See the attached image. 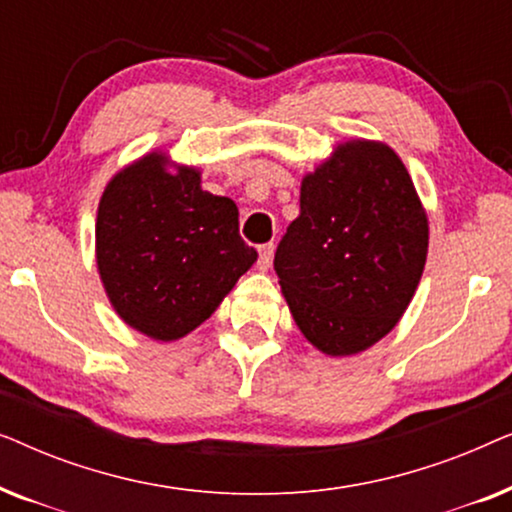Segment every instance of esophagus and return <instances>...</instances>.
<instances>
[{"label":"esophagus","mask_w":512,"mask_h":512,"mask_svg":"<svg viewBox=\"0 0 512 512\" xmlns=\"http://www.w3.org/2000/svg\"><path fill=\"white\" fill-rule=\"evenodd\" d=\"M272 256H275V244H263V247L258 249V270H268Z\"/></svg>","instance_id":"34e87169"}]
</instances>
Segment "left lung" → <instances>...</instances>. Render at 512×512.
Listing matches in <instances>:
<instances>
[{
	"mask_svg": "<svg viewBox=\"0 0 512 512\" xmlns=\"http://www.w3.org/2000/svg\"><path fill=\"white\" fill-rule=\"evenodd\" d=\"M429 251V219L389 144L349 139L300 181L275 270L291 317L328 356L366 352L398 324Z\"/></svg>",
	"mask_w": 512,
	"mask_h": 512,
	"instance_id": "8db88e82",
	"label": "left lung"
}]
</instances>
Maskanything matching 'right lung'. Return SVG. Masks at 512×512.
<instances>
[{
  "label": "right lung",
  "mask_w": 512,
  "mask_h": 512,
  "mask_svg": "<svg viewBox=\"0 0 512 512\" xmlns=\"http://www.w3.org/2000/svg\"><path fill=\"white\" fill-rule=\"evenodd\" d=\"M230 198L165 151L118 170L97 207L95 258L114 312L158 342L195 331L256 261Z\"/></svg>",
  "instance_id": "add662e5"
}]
</instances>
